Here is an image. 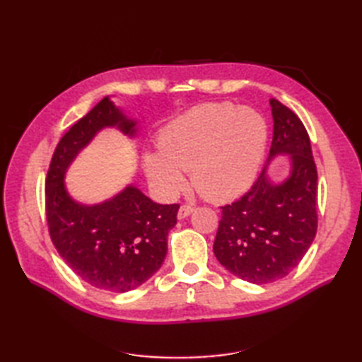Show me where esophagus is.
<instances>
[{"label":"esophagus","mask_w":362,"mask_h":362,"mask_svg":"<svg viewBox=\"0 0 362 362\" xmlns=\"http://www.w3.org/2000/svg\"><path fill=\"white\" fill-rule=\"evenodd\" d=\"M194 211V206L193 205H189V204H183L180 209H179V213H177V216H179V219H183V218H187V216H189L191 213Z\"/></svg>","instance_id":"esophagus-1"}]
</instances>
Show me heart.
Masks as SVG:
<instances>
[{
    "label": "heart",
    "instance_id": "b5f03b06",
    "mask_svg": "<svg viewBox=\"0 0 362 362\" xmlns=\"http://www.w3.org/2000/svg\"><path fill=\"white\" fill-rule=\"evenodd\" d=\"M267 143V126L250 107L232 103L197 105L169 122L158 135V152L146 153L149 179L173 196L191 174L193 187L209 201L243 194L258 174Z\"/></svg>",
    "mask_w": 362,
    "mask_h": 362
}]
</instances>
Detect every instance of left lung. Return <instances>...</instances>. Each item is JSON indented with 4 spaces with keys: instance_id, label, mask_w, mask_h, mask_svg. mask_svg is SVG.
I'll return each instance as SVG.
<instances>
[{
    "instance_id": "1",
    "label": "left lung",
    "mask_w": 362,
    "mask_h": 362,
    "mask_svg": "<svg viewBox=\"0 0 362 362\" xmlns=\"http://www.w3.org/2000/svg\"><path fill=\"white\" fill-rule=\"evenodd\" d=\"M269 104L274 118L269 158L291 153V175L272 185L263 171L243 197L221 206L213 244L214 255L228 272L255 284L292 272L317 232V169L310 135L286 105L276 99Z\"/></svg>"
}]
</instances>
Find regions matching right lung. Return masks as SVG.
<instances>
[{
  "instance_id": "add662e5",
  "label": "right lung",
  "mask_w": 362,
  "mask_h": 362,
  "mask_svg": "<svg viewBox=\"0 0 362 362\" xmlns=\"http://www.w3.org/2000/svg\"><path fill=\"white\" fill-rule=\"evenodd\" d=\"M105 126L135 132V122L115 109L109 98L74 122L52 153L45 211L54 247L79 279L98 289L126 292L140 286L165 261L168 232L175 226L179 204H156L134 187L101 205L71 201L64 187L65 169Z\"/></svg>"
}]
</instances>
